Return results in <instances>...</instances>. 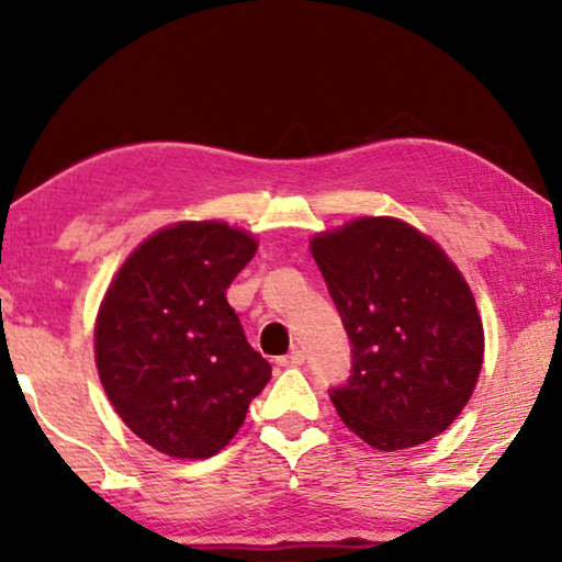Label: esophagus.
<instances>
[{
  "instance_id": "1",
  "label": "esophagus",
  "mask_w": 562,
  "mask_h": 562,
  "mask_svg": "<svg viewBox=\"0 0 562 562\" xmlns=\"http://www.w3.org/2000/svg\"><path fill=\"white\" fill-rule=\"evenodd\" d=\"M302 363H304V350H299V348L291 350L289 356L279 358V366H283V368H294V366H302Z\"/></svg>"
}]
</instances>
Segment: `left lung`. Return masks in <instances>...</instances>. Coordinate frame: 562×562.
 <instances>
[{
  "label": "left lung",
  "instance_id": "left-lung-1",
  "mask_svg": "<svg viewBox=\"0 0 562 562\" xmlns=\"http://www.w3.org/2000/svg\"><path fill=\"white\" fill-rule=\"evenodd\" d=\"M352 342L337 414L375 450L448 429L473 396L483 322L473 291L432 237L398 217H356L310 240Z\"/></svg>",
  "mask_w": 562,
  "mask_h": 562
}]
</instances>
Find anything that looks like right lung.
<instances>
[{
    "label": "right lung",
    "instance_id": "1",
    "mask_svg": "<svg viewBox=\"0 0 562 562\" xmlns=\"http://www.w3.org/2000/svg\"><path fill=\"white\" fill-rule=\"evenodd\" d=\"M256 250V235L227 222H173L145 237L104 291L99 381L120 419L168 458L217 456L271 379L225 296Z\"/></svg>",
    "mask_w": 562,
    "mask_h": 562
}]
</instances>
